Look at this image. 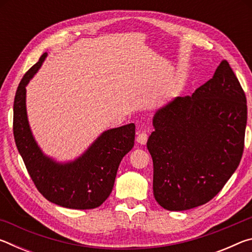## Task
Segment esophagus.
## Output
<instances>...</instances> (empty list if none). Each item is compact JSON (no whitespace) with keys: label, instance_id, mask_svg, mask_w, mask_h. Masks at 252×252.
Returning <instances> with one entry per match:
<instances>
[{"label":"esophagus","instance_id":"1","mask_svg":"<svg viewBox=\"0 0 252 252\" xmlns=\"http://www.w3.org/2000/svg\"><path fill=\"white\" fill-rule=\"evenodd\" d=\"M148 141V134L147 132H140L139 135L136 136V142H138L139 144H146Z\"/></svg>","mask_w":252,"mask_h":252}]
</instances>
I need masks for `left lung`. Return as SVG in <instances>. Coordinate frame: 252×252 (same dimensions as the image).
Returning <instances> with one entry per match:
<instances>
[{"mask_svg":"<svg viewBox=\"0 0 252 252\" xmlns=\"http://www.w3.org/2000/svg\"><path fill=\"white\" fill-rule=\"evenodd\" d=\"M246 126V94L223 60L192 95L177 96L153 117L147 147L157 202L183 211L216 197L240 163Z\"/></svg>","mask_w":252,"mask_h":252,"instance_id":"obj_1","label":"left lung"}]
</instances>
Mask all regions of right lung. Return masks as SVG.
<instances>
[{"label":"right lung","mask_w":252,"mask_h":252,"mask_svg":"<svg viewBox=\"0 0 252 252\" xmlns=\"http://www.w3.org/2000/svg\"><path fill=\"white\" fill-rule=\"evenodd\" d=\"M44 53L18 87L13 105L16 148L36 189L49 201L70 209H94L112 192L119 164L134 146L133 123L104 131L78 159L60 163L45 156L34 139L27 114V87L46 58Z\"/></svg>","instance_id":"add662e5"}]
</instances>
